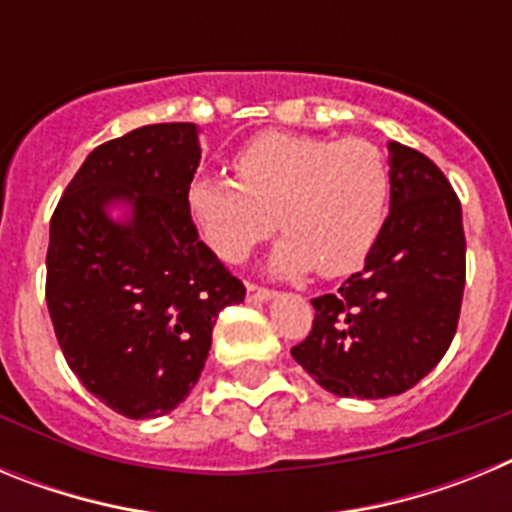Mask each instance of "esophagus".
<instances>
[{
    "instance_id": "esophagus-1",
    "label": "esophagus",
    "mask_w": 512,
    "mask_h": 512,
    "mask_svg": "<svg viewBox=\"0 0 512 512\" xmlns=\"http://www.w3.org/2000/svg\"><path fill=\"white\" fill-rule=\"evenodd\" d=\"M246 292H248V300L251 302H266V300H271V297H277V292H274V289L259 287V284H253V282L246 284Z\"/></svg>"
}]
</instances>
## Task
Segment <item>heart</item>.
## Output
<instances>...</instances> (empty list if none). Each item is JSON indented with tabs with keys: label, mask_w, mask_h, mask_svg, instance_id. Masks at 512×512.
<instances>
[{
	"label": "heart",
	"mask_w": 512,
	"mask_h": 512,
	"mask_svg": "<svg viewBox=\"0 0 512 512\" xmlns=\"http://www.w3.org/2000/svg\"><path fill=\"white\" fill-rule=\"evenodd\" d=\"M235 179L197 176L187 207L207 246L243 261L271 230H287L271 253L279 274L346 277L382 233L390 207V166L374 143L315 135H253L233 153Z\"/></svg>",
	"instance_id": "b5f03b06"
}]
</instances>
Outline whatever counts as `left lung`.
<instances>
[{
	"instance_id": "obj_1",
	"label": "left lung",
	"mask_w": 512,
	"mask_h": 512,
	"mask_svg": "<svg viewBox=\"0 0 512 512\" xmlns=\"http://www.w3.org/2000/svg\"><path fill=\"white\" fill-rule=\"evenodd\" d=\"M390 215L336 295L312 300L310 336L292 348L320 387L392 397L443 359L459 323L467 241L449 179L415 148L390 143Z\"/></svg>"
}]
</instances>
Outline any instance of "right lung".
Listing matches in <instances>:
<instances>
[{"label":"right lung","mask_w":512,"mask_h":512,"mask_svg":"<svg viewBox=\"0 0 512 512\" xmlns=\"http://www.w3.org/2000/svg\"><path fill=\"white\" fill-rule=\"evenodd\" d=\"M200 128L158 122L94 148L51 217L45 302L66 364L125 418H158L205 369L220 310L246 287L200 241L187 187ZM112 201L131 217L115 224Z\"/></svg>","instance_id":"add662e5"}]
</instances>
